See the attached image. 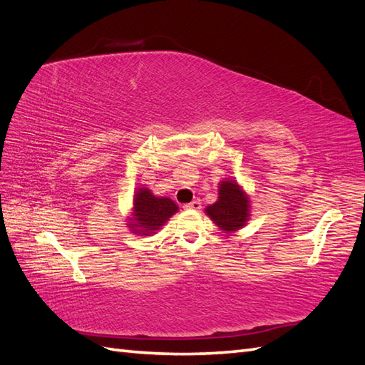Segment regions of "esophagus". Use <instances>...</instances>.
<instances>
[{"instance_id": "obj_1", "label": "esophagus", "mask_w": 365, "mask_h": 365, "mask_svg": "<svg viewBox=\"0 0 365 365\" xmlns=\"http://www.w3.org/2000/svg\"><path fill=\"white\" fill-rule=\"evenodd\" d=\"M184 208H185V210H200V208H201V202L197 201V200H195V201H192L190 204H185Z\"/></svg>"}]
</instances>
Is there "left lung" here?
Here are the masks:
<instances>
[{"label": "left lung", "instance_id": "1", "mask_svg": "<svg viewBox=\"0 0 365 365\" xmlns=\"http://www.w3.org/2000/svg\"><path fill=\"white\" fill-rule=\"evenodd\" d=\"M207 216L231 236L244 228L251 216L250 195L235 180H222L217 187V201L205 207Z\"/></svg>", "mask_w": 365, "mask_h": 365}]
</instances>
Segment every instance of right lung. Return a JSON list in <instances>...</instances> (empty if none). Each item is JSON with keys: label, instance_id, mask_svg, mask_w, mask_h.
<instances>
[{"label": "right lung", "instance_id": "right-lung-1", "mask_svg": "<svg viewBox=\"0 0 365 365\" xmlns=\"http://www.w3.org/2000/svg\"><path fill=\"white\" fill-rule=\"evenodd\" d=\"M178 210L180 207L170 197L155 196L148 187H140L134 192L130 216L126 217V225L137 236H152L175 213H178Z\"/></svg>", "mask_w": 365, "mask_h": 365}]
</instances>
